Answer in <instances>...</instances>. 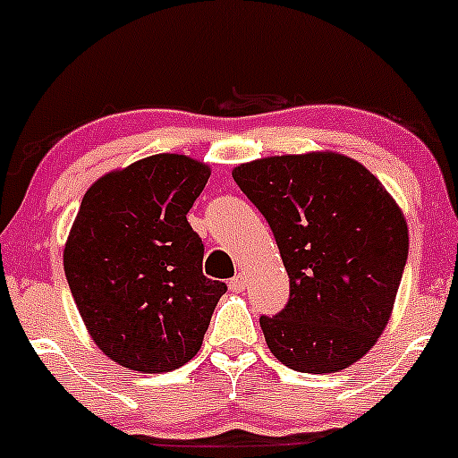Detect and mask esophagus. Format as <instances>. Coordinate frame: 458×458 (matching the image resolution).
<instances>
[{
  "label": "esophagus",
  "mask_w": 458,
  "mask_h": 458,
  "mask_svg": "<svg viewBox=\"0 0 458 458\" xmlns=\"http://www.w3.org/2000/svg\"><path fill=\"white\" fill-rule=\"evenodd\" d=\"M228 288L233 290V293H243V290H246V276L237 275L234 279H230Z\"/></svg>",
  "instance_id": "esophagus-1"
}]
</instances>
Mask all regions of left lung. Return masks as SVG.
<instances>
[{"label":"left lung","mask_w":458,"mask_h":458,"mask_svg":"<svg viewBox=\"0 0 458 458\" xmlns=\"http://www.w3.org/2000/svg\"><path fill=\"white\" fill-rule=\"evenodd\" d=\"M270 224L290 299L261 317L270 352L297 372H339L377 344L408 259V224L383 183L339 152L255 159L233 170Z\"/></svg>","instance_id":"left-lung-1"}]
</instances>
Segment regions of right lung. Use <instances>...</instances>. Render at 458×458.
<instances>
[{
	"label": "right lung",
	"instance_id": "add662e5",
	"mask_svg": "<svg viewBox=\"0 0 458 458\" xmlns=\"http://www.w3.org/2000/svg\"><path fill=\"white\" fill-rule=\"evenodd\" d=\"M210 165L146 157L104 174L72 221L64 270L101 352L131 370L170 372L201 348L225 284L203 275V243L186 215Z\"/></svg>",
	"mask_w": 458,
	"mask_h": 458
}]
</instances>
